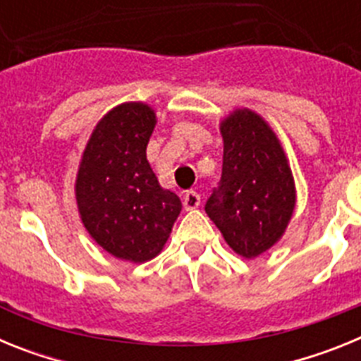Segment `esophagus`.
<instances>
[{
    "label": "esophagus",
    "instance_id": "esophagus-1",
    "mask_svg": "<svg viewBox=\"0 0 361 361\" xmlns=\"http://www.w3.org/2000/svg\"><path fill=\"white\" fill-rule=\"evenodd\" d=\"M183 204H184V209H186V212H191V209L199 208L200 195L197 193V191H186V193H184Z\"/></svg>",
    "mask_w": 361,
    "mask_h": 361
}]
</instances>
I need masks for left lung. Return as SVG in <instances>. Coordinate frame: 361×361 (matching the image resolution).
<instances>
[{
    "label": "left lung",
    "instance_id": "obj_1",
    "mask_svg": "<svg viewBox=\"0 0 361 361\" xmlns=\"http://www.w3.org/2000/svg\"><path fill=\"white\" fill-rule=\"evenodd\" d=\"M219 130L222 186L206 213L235 253L257 258L283 237L295 213L291 164L275 130L255 110L235 108L220 119Z\"/></svg>",
    "mask_w": 361,
    "mask_h": 361
}]
</instances>
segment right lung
I'll return each instance as SVG.
<instances>
[{
  "label": "right lung",
  "instance_id": "obj_1",
  "mask_svg": "<svg viewBox=\"0 0 361 361\" xmlns=\"http://www.w3.org/2000/svg\"><path fill=\"white\" fill-rule=\"evenodd\" d=\"M155 124L157 114L142 101L108 110L92 130L73 184L79 219L92 240L132 264L164 250L183 209L146 159Z\"/></svg>",
  "mask_w": 361,
  "mask_h": 361
}]
</instances>
